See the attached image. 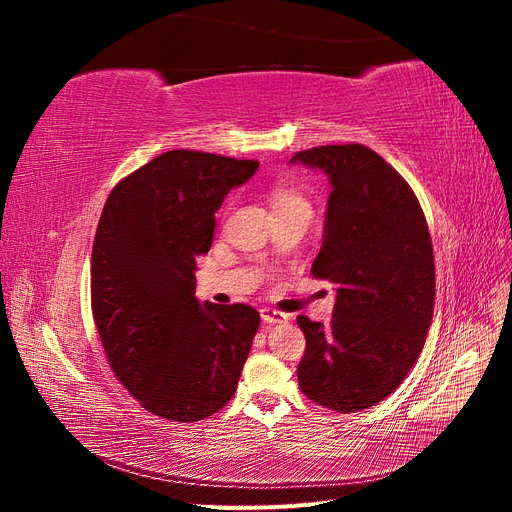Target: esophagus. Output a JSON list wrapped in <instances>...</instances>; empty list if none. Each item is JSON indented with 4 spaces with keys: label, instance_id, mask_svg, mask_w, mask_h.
I'll return each mask as SVG.
<instances>
[{
    "label": "esophagus",
    "instance_id": "1",
    "mask_svg": "<svg viewBox=\"0 0 512 512\" xmlns=\"http://www.w3.org/2000/svg\"><path fill=\"white\" fill-rule=\"evenodd\" d=\"M260 318H262V322H267V324L288 322V316L282 314V312H277V309H273V307H262L260 309Z\"/></svg>",
    "mask_w": 512,
    "mask_h": 512
}]
</instances>
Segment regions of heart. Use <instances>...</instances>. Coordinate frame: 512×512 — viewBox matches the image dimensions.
I'll return each mask as SVG.
<instances>
[{
    "label": "heart",
    "mask_w": 512,
    "mask_h": 512,
    "mask_svg": "<svg viewBox=\"0 0 512 512\" xmlns=\"http://www.w3.org/2000/svg\"><path fill=\"white\" fill-rule=\"evenodd\" d=\"M305 203L301 192L294 188V185L286 183V181H280L273 185L271 190V205L273 209H280V207H290V205H301Z\"/></svg>",
    "instance_id": "heart-1"
}]
</instances>
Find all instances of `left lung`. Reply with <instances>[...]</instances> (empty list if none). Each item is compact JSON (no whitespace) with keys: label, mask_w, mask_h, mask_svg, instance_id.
I'll return each instance as SVG.
<instances>
[{"label":"left lung","mask_w":512,"mask_h":512,"mask_svg":"<svg viewBox=\"0 0 512 512\" xmlns=\"http://www.w3.org/2000/svg\"><path fill=\"white\" fill-rule=\"evenodd\" d=\"M329 177L312 275L337 286L331 327L299 316L301 391L335 412L376 406L423 350L436 267L421 205L397 170L363 145H324L290 160Z\"/></svg>","instance_id":"left-lung-1"}]
</instances>
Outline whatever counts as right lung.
<instances>
[{
  "instance_id": "1",
  "label": "right lung",
  "mask_w": 512,
  "mask_h": 512,
  "mask_svg": "<svg viewBox=\"0 0 512 512\" xmlns=\"http://www.w3.org/2000/svg\"><path fill=\"white\" fill-rule=\"evenodd\" d=\"M258 170L256 160L173 149L121 179L91 252V312L121 384L168 421L194 423L237 391L260 314L194 297L215 211Z\"/></svg>"
}]
</instances>
